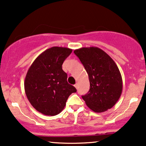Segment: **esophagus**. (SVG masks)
Segmentation results:
<instances>
[{
  "instance_id": "esophagus-1",
  "label": "esophagus",
  "mask_w": 146,
  "mask_h": 146,
  "mask_svg": "<svg viewBox=\"0 0 146 146\" xmlns=\"http://www.w3.org/2000/svg\"><path fill=\"white\" fill-rule=\"evenodd\" d=\"M74 86H75V88H78V83L75 84L74 85Z\"/></svg>"
}]
</instances>
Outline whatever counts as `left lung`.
<instances>
[{
	"mask_svg": "<svg viewBox=\"0 0 146 146\" xmlns=\"http://www.w3.org/2000/svg\"><path fill=\"white\" fill-rule=\"evenodd\" d=\"M88 75L90 90L82 98L95 113L106 111L115 106L121 96L123 82L114 60L103 50L95 46L74 51Z\"/></svg>",
	"mask_w": 146,
	"mask_h": 146,
	"instance_id": "obj_1",
	"label": "left lung"
}]
</instances>
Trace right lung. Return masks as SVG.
Segmentation results:
<instances>
[{
	"label": "right lung",
	"mask_w": 146,
	"mask_h": 146,
	"mask_svg": "<svg viewBox=\"0 0 146 146\" xmlns=\"http://www.w3.org/2000/svg\"><path fill=\"white\" fill-rule=\"evenodd\" d=\"M72 49L53 46L40 54L31 65L25 80L27 98L32 106L44 115L62 112L69 95L77 91L67 82L62 65Z\"/></svg>",
	"instance_id": "1"
}]
</instances>
